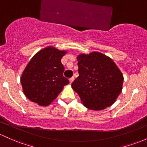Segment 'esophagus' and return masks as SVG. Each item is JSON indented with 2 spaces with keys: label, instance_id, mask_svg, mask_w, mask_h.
<instances>
[{
  "label": "esophagus",
  "instance_id": "34e87169",
  "mask_svg": "<svg viewBox=\"0 0 147 147\" xmlns=\"http://www.w3.org/2000/svg\"><path fill=\"white\" fill-rule=\"evenodd\" d=\"M74 80V77H72V78H71L70 79H69V83H70V84H71V83H73Z\"/></svg>",
  "mask_w": 147,
  "mask_h": 147
}]
</instances>
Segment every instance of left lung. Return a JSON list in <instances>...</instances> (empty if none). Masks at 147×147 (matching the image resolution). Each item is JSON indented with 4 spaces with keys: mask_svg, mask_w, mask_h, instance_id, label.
I'll return each instance as SVG.
<instances>
[{
    "mask_svg": "<svg viewBox=\"0 0 147 147\" xmlns=\"http://www.w3.org/2000/svg\"><path fill=\"white\" fill-rule=\"evenodd\" d=\"M79 76L71 87L88 109L99 111L116 102L122 91L123 75L111 58L99 53L77 57Z\"/></svg>",
    "mask_w": 147,
    "mask_h": 147,
    "instance_id": "left-lung-1",
    "label": "left lung"
}]
</instances>
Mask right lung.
I'll list each match as a JSON object with an SVG mask.
<instances>
[{"label": "right lung", "instance_id": "right-lung-1", "mask_svg": "<svg viewBox=\"0 0 147 147\" xmlns=\"http://www.w3.org/2000/svg\"><path fill=\"white\" fill-rule=\"evenodd\" d=\"M67 53L48 46L31 58L20 78L24 94L29 100L46 107L69 84V80L63 76L64 67L61 62Z\"/></svg>", "mask_w": 147, "mask_h": 147}]
</instances>
